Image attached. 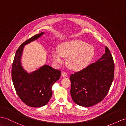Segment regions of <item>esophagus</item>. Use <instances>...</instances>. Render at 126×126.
<instances>
[{
    "mask_svg": "<svg viewBox=\"0 0 126 126\" xmlns=\"http://www.w3.org/2000/svg\"><path fill=\"white\" fill-rule=\"evenodd\" d=\"M61 74H62V76L63 77H66V76H67V73L65 71H63L61 73Z\"/></svg>",
    "mask_w": 126,
    "mask_h": 126,
    "instance_id": "1",
    "label": "esophagus"
}]
</instances>
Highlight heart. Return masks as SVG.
<instances>
[{
    "label": "heart",
    "mask_w": 126,
    "mask_h": 126,
    "mask_svg": "<svg viewBox=\"0 0 126 126\" xmlns=\"http://www.w3.org/2000/svg\"><path fill=\"white\" fill-rule=\"evenodd\" d=\"M94 55L93 46L79 39L63 43L60 45V50L54 48L51 52L52 59L56 63H62L64 57L68 58L69 68L76 71L86 68Z\"/></svg>",
    "instance_id": "b5f03b06"
}]
</instances>
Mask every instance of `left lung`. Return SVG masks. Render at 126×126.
<instances>
[{
	"label": "left lung",
	"mask_w": 126,
	"mask_h": 126,
	"mask_svg": "<svg viewBox=\"0 0 126 126\" xmlns=\"http://www.w3.org/2000/svg\"><path fill=\"white\" fill-rule=\"evenodd\" d=\"M114 63L107 47L97 62L70 76V94L78 105L89 107L102 102L114 79Z\"/></svg>",
	"instance_id": "left-lung-1"
}]
</instances>
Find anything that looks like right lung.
I'll use <instances>...</instances> for the list:
<instances>
[{
  "mask_svg": "<svg viewBox=\"0 0 126 126\" xmlns=\"http://www.w3.org/2000/svg\"><path fill=\"white\" fill-rule=\"evenodd\" d=\"M43 32L33 36L21 44L15 53L12 63V79L16 93L27 105L38 107L45 105L52 95V87L59 79L61 72L44 65L32 73H27L21 64L24 45L38 38Z\"/></svg>",
  "mask_w": 126,
  "mask_h": 126,
  "instance_id": "right-lung-1",
  "label": "right lung"
}]
</instances>
